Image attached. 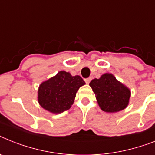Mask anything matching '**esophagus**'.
<instances>
[{
  "mask_svg": "<svg viewBox=\"0 0 155 155\" xmlns=\"http://www.w3.org/2000/svg\"><path fill=\"white\" fill-rule=\"evenodd\" d=\"M84 80H85V82H86V84H89L91 80V78H87V79H85Z\"/></svg>",
  "mask_w": 155,
  "mask_h": 155,
  "instance_id": "obj_1",
  "label": "esophagus"
}]
</instances>
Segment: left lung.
<instances>
[{
    "instance_id": "1",
    "label": "left lung",
    "mask_w": 155,
    "mask_h": 155,
    "mask_svg": "<svg viewBox=\"0 0 155 155\" xmlns=\"http://www.w3.org/2000/svg\"><path fill=\"white\" fill-rule=\"evenodd\" d=\"M95 95L99 107L108 113L119 112L129 104L130 90L112 74L105 73L89 84Z\"/></svg>"
}]
</instances>
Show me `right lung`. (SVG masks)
I'll return each mask as SVG.
<instances>
[{
  "label": "right lung",
  "instance_id": "obj_1",
  "mask_svg": "<svg viewBox=\"0 0 155 155\" xmlns=\"http://www.w3.org/2000/svg\"><path fill=\"white\" fill-rule=\"evenodd\" d=\"M85 82L80 75L72 76L65 71L42 82L38 88V103L45 110L60 114L70 109L76 92Z\"/></svg>",
  "mask_w": 155,
  "mask_h": 155
}]
</instances>
